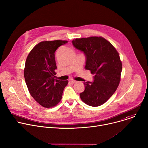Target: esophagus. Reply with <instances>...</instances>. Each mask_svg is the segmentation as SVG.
Listing matches in <instances>:
<instances>
[{"label":"esophagus","instance_id":"34e87169","mask_svg":"<svg viewBox=\"0 0 148 148\" xmlns=\"http://www.w3.org/2000/svg\"><path fill=\"white\" fill-rule=\"evenodd\" d=\"M70 82L71 83H73V84H74V83H75L77 82L76 81H75V80H74V79H70Z\"/></svg>","mask_w":148,"mask_h":148}]
</instances>
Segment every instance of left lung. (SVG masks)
I'll list each match as a JSON object with an SVG mask.
<instances>
[{"label":"left lung","mask_w":148,"mask_h":148,"mask_svg":"<svg viewBox=\"0 0 148 148\" xmlns=\"http://www.w3.org/2000/svg\"><path fill=\"white\" fill-rule=\"evenodd\" d=\"M72 43L84 53L85 69L95 74L92 82L84 83L85 90L79 94L80 98L88 106H101L119 86L122 70L119 53L110 42L100 36L76 38Z\"/></svg>","instance_id":"left-lung-1"}]
</instances>
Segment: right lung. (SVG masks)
Listing matches in <instances>:
<instances>
[{
	"label": "right lung",
	"mask_w": 148,
	"mask_h": 148,
	"mask_svg": "<svg viewBox=\"0 0 148 148\" xmlns=\"http://www.w3.org/2000/svg\"><path fill=\"white\" fill-rule=\"evenodd\" d=\"M68 42L56 40L39 42L31 51L25 62L24 77L31 96L46 108L56 106L69 82L56 79L55 52Z\"/></svg>",
	"instance_id": "1"
}]
</instances>
